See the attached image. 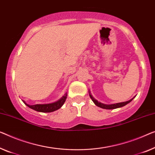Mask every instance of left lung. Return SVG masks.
Returning <instances> with one entry per match:
<instances>
[{"label":"left lung","mask_w":155,"mask_h":155,"mask_svg":"<svg viewBox=\"0 0 155 155\" xmlns=\"http://www.w3.org/2000/svg\"><path fill=\"white\" fill-rule=\"evenodd\" d=\"M89 95H90V97L91 98V100L93 101L94 104L96 106H97L98 107H100L101 108H104V109H115V108H120L124 107V106H125L129 104V102H131V101L135 97H134L132 99H131V100H129L127 101H124V102H120V103H116V104H103L100 102V101H98L97 100H95L92 95L91 94V92H90L89 91Z\"/></svg>","instance_id":"8db88e82"}]
</instances>
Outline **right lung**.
I'll list each match as a JSON object with an SVG mask.
<instances>
[{"mask_svg":"<svg viewBox=\"0 0 155 155\" xmlns=\"http://www.w3.org/2000/svg\"><path fill=\"white\" fill-rule=\"evenodd\" d=\"M67 96H68V93L64 94V95L62 97L53 103H49V104H35V105H30L28 104H27L26 101L23 100V102H24L25 104H26L27 107L31 108V109H33L36 111L38 112H42V113H50L55 111L59 108L62 107V106L64 104V101H65L67 99Z\"/></svg>","mask_w":155,"mask_h":155,"instance_id":"obj_1","label":"right lung"}]
</instances>
